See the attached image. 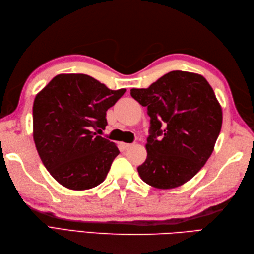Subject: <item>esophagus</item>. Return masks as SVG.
Returning <instances> with one entry per match:
<instances>
[{
    "instance_id": "obj_1",
    "label": "esophagus",
    "mask_w": 254,
    "mask_h": 254,
    "mask_svg": "<svg viewBox=\"0 0 254 254\" xmlns=\"http://www.w3.org/2000/svg\"><path fill=\"white\" fill-rule=\"evenodd\" d=\"M121 146L124 149H127V148H129V147H131L132 146V144H129V143H121Z\"/></svg>"
}]
</instances>
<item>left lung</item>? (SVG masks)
<instances>
[{
    "label": "left lung",
    "instance_id": "8db88e82",
    "mask_svg": "<svg viewBox=\"0 0 254 254\" xmlns=\"http://www.w3.org/2000/svg\"><path fill=\"white\" fill-rule=\"evenodd\" d=\"M130 94L150 118L141 179L162 190L182 186L205 164L220 132L222 111L212 87L199 74L172 71Z\"/></svg>",
    "mask_w": 254,
    "mask_h": 254
}]
</instances>
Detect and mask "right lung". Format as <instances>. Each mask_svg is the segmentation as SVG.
<instances>
[{
    "mask_svg": "<svg viewBox=\"0 0 254 254\" xmlns=\"http://www.w3.org/2000/svg\"><path fill=\"white\" fill-rule=\"evenodd\" d=\"M126 92L110 90L86 74H59L36 95L33 135L43 165L61 186L83 190L107 177L120 150L97 135L106 112Z\"/></svg>",
    "mask_w": 254,
    "mask_h": 254,
    "instance_id": "1",
    "label": "right lung"
}]
</instances>
